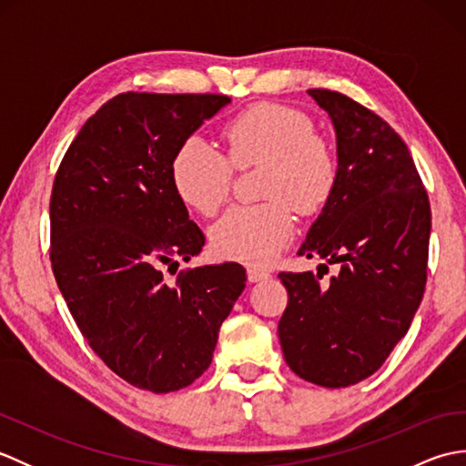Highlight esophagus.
I'll use <instances>...</instances> for the list:
<instances>
[{"label": "esophagus", "mask_w": 466, "mask_h": 466, "mask_svg": "<svg viewBox=\"0 0 466 466\" xmlns=\"http://www.w3.org/2000/svg\"><path fill=\"white\" fill-rule=\"evenodd\" d=\"M246 276H248L250 282H262V280L270 279V272L258 270V268H248V270H246Z\"/></svg>", "instance_id": "obj_1"}]
</instances>
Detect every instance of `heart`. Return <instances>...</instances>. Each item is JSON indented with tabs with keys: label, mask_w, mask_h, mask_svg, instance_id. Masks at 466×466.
Returning a JSON list of instances; mask_svg holds the SVG:
<instances>
[{
	"label": "heart",
	"mask_w": 466,
	"mask_h": 466,
	"mask_svg": "<svg viewBox=\"0 0 466 466\" xmlns=\"http://www.w3.org/2000/svg\"><path fill=\"white\" fill-rule=\"evenodd\" d=\"M226 156L200 136L177 146L170 162L176 196L190 210L212 216L230 194L234 167L262 164L258 206H234L210 230L212 250L224 260L272 264L290 244L300 214L319 212L334 192L339 166L330 144L304 112L284 104H254L222 127Z\"/></svg>",
	"instance_id": "b5f03b06"
}]
</instances>
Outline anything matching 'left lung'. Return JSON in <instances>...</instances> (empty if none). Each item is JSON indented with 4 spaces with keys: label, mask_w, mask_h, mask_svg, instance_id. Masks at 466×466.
I'll return each instance as SVG.
<instances>
[{
    "label": "left lung",
    "mask_w": 466,
    "mask_h": 466,
    "mask_svg": "<svg viewBox=\"0 0 466 466\" xmlns=\"http://www.w3.org/2000/svg\"><path fill=\"white\" fill-rule=\"evenodd\" d=\"M309 94L334 124L339 177L299 254L340 272L326 286L312 272L279 274L289 292L279 339L300 379L344 389L379 370L410 329L427 284L431 204L380 116L340 92Z\"/></svg>",
    "instance_id": "8db88e82"
}]
</instances>
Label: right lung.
Segmentation results:
<instances>
[{"label":"right lung","mask_w":466,"mask_h":466,"mask_svg":"<svg viewBox=\"0 0 466 466\" xmlns=\"http://www.w3.org/2000/svg\"><path fill=\"white\" fill-rule=\"evenodd\" d=\"M226 104L224 94L116 96L77 132L52 187L49 260L77 329L107 369L157 394L200 379L246 286L236 262L172 282L162 272L204 246L172 187V156Z\"/></svg>","instance_id":"obj_1"}]
</instances>
